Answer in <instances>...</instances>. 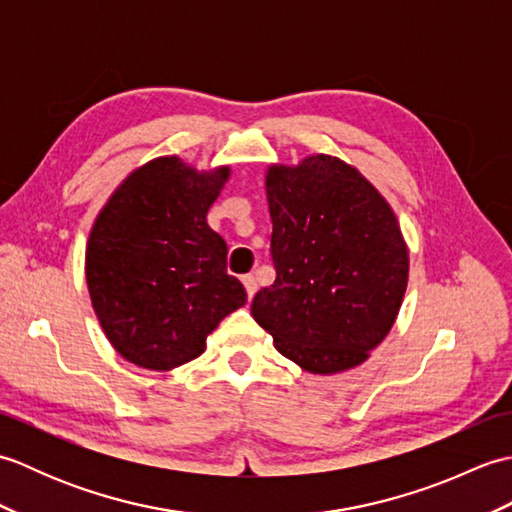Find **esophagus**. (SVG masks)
<instances>
[{
    "label": "esophagus",
    "instance_id": "1",
    "mask_svg": "<svg viewBox=\"0 0 512 512\" xmlns=\"http://www.w3.org/2000/svg\"><path fill=\"white\" fill-rule=\"evenodd\" d=\"M242 281H244V288H246L248 299H253L255 292H257V281H255V277H253V275H244Z\"/></svg>",
    "mask_w": 512,
    "mask_h": 512
}]
</instances>
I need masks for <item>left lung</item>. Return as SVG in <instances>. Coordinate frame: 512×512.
Returning <instances> with one entry per match:
<instances>
[{
	"mask_svg": "<svg viewBox=\"0 0 512 512\" xmlns=\"http://www.w3.org/2000/svg\"><path fill=\"white\" fill-rule=\"evenodd\" d=\"M275 284L253 319L312 374L361 365L385 339L407 290L409 255L391 206L354 167L310 156L268 169Z\"/></svg>",
	"mask_w": 512,
	"mask_h": 512,
	"instance_id": "8db88e82",
	"label": "left lung"
}]
</instances>
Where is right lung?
<instances>
[{
  "mask_svg": "<svg viewBox=\"0 0 512 512\" xmlns=\"http://www.w3.org/2000/svg\"><path fill=\"white\" fill-rule=\"evenodd\" d=\"M228 167L198 173L176 156L134 171L96 217L85 250L92 306L129 363L173 369L246 303L226 273L228 248L206 224Z\"/></svg>",
  "mask_w": 512,
  "mask_h": 512,
  "instance_id": "1",
  "label": "right lung"
}]
</instances>
